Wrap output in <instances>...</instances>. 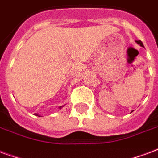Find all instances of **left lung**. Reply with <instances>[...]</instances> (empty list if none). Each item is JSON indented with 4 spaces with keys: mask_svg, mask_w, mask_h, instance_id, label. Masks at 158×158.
<instances>
[{
    "mask_svg": "<svg viewBox=\"0 0 158 158\" xmlns=\"http://www.w3.org/2000/svg\"><path fill=\"white\" fill-rule=\"evenodd\" d=\"M137 43L139 44L141 47H143V44H142V42L141 41H137Z\"/></svg>",
    "mask_w": 158,
    "mask_h": 158,
    "instance_id": "obj_1",
    "label": "left lung"
}]
</instances>
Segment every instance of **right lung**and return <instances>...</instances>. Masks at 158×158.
Here are the masks:
<instances>
[{
  "label": "right lung",
  "instance_id": "obj_1",
  "mask_svg": "<svg viewBox=\"0 0 158 158\" xmlns=\"http://www.w3.org/2000/svg\"><path fill=\"white\" fill-rule=\"evenodd\" d=\"M61 106H60V109H61Z\"/></svg>",
  "mask_w": 158,
  "mask_h": 158
}]
</instances>
